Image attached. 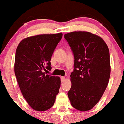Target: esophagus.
<instances>
[{
	"label": "esophagus",
	"mask_w": 124,
	"mask_h": 124,
	"mask_svg": "<svg viewBox=\"0 0 124 124\" xmlns=\"http://www.w3.org/2000/svg\"><path fill=\"white\" fill-rule=\"evenodd\" d=\"M65 79H66V78L64 77H61V81H62V82L64 81Z\"/></svg>",
	"instance_id": "esophagus-1"
}]
</instances>
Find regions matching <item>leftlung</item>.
<instances>
[{
  "label": "left lung",
  "instance_id": "left-lung-1",
  "mask_svg": "<svg viewBox=\"0 0 124 124\" xmlns=\"http://www.w3.org/2000/svg\"><path fill=\"white\" fill-rule=\"evenodd\" d=\"M74 55L72 86L67 93L71 105L81 111L90 110L101 100L110 76L108 47L101 37L86 31L64 34Z\"/></svg>",
  "mask_w": 124,
  "mask_h": 124
}]
</instances>
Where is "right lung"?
<instances>
[{
  "label": "right lung",
  "instance_id": "1",
  "mask_svg": "<svg viewBox=\"0 0 124 124\" xmlns=\"http://www.w3.org/2000/svg\"><path fill=\"white\" fill-rule=\"evenodd\" d=\"M62 36V32L40 34L23 39L16 52L14 72L22 95L35 111H46L59 93V77L46 74L51 59Z\"/></svg>",
  "mask_w": 124,
  "mask_h": 124
}]
</instances>
